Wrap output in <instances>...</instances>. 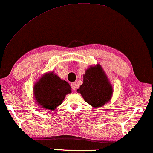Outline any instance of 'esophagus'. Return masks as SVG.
<instances>
[{"instance_id":"esophagus-1","label":"esophagus","mask_w":153,"mask_h":153,"mask_svg":"<svg viewBox=\"0 0 153 153\" xmlns=\"http://www.w3.org/2000/svg\"><path fill=\"white\" fill-rule=\"evenodd\" d=\"M71 88L74 91H76L77 88V84L76 82H72L71 84Z\"/></svg>"}]
</instances>
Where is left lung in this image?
Listing matches in <instances>:
<instances>
[{"label":"left lung","mask_w":153,"mask_h":153,"mask_svg":"<svg viewBox=\"0 0 153 153\" xmlns=\"http://www.w3.org/2000/svg\"><path fill=\"white\" fill-rule=\"evenodd\" d=\"M84 82L77 92L93 107H101L110 100L112 86L100 65L91 67L84 75Z\"/></svg>","instance_id":"8db88e82"}]
</instances>
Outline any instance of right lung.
I'll use <instances>...</instances> for the list:
<instances>
[{
  "label": "right lung",
  "instance_id": "1",
  "mask_svg": "<svg viewBox=\"0 0 153 153\" xmlns=\"http://www.w3.org/2000/svg\"><path fill=\"white\" fill-rule=\"evenodd\" d=\"M71 92L69 84L53 72L45 74L34 86V95L38 104L50 111L60 105L65 95Z\"/></svg>",
  "mask_w": 153,
  "mask_h": 153
}]
</instances>
